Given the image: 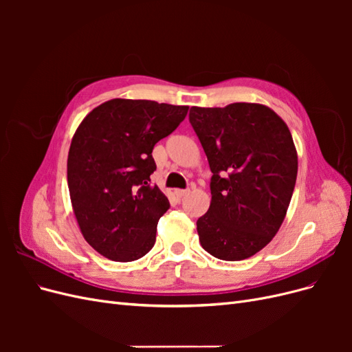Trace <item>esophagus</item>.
Here are the masks:
<instances>
[{
    "label": "esophagus",
    "instance_id": "34e87169",
    "mask_svg": "<svg viewBox=\"0 0 352 352\" xmlns=\"http://www.w3.org/2000/svg\"><path fill=\"white\" fill-rule=\"evenodd\" d=\"M189 192H190V189H175L173 194H175L177 198H184V197H186Z\"/></svg>",
    "mask_w": 352,
    "mask_h": 352
}]
</instances>
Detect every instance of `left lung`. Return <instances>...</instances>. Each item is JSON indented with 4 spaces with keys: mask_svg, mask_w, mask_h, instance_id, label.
I'll return each instance as SVG.
<instances>
[{
    "mask_svg": "<svg viewBox=\"0 0 352 352\" xmlns=\"http://www.w3.org/2000/svg\"><path fill=\"white\" fill-rule=\"evenodd\" d=\"M189 122L211 168V202L197 221L212 257H252L280 229L292 198L298 155L289 127L267 105L190 107Z\"/></svg>",
    "mask_w": 352,
    "mask_h": 352,
    "instance_id": "8db88e82",
    "label": "left lung"
}]
</instances>
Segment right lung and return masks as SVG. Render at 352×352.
<instances>
[{"instance_id": "1", "label": "right lung", "mask_w": 352, "mask_h": 352, "mask_svg": "<svg viewBox=\"0 0 352 352\" xmlns=\"http://www.w3.org/2000/svg\"><path fill=\"white\" fill-rule=\"evenodd\" d=\"M188 105L114 98L78 126L67 157V185L83 238L113 261H135L155 243L170 204L151 186L154 145L184 122Z\"/></svg>"}]
</instances>
